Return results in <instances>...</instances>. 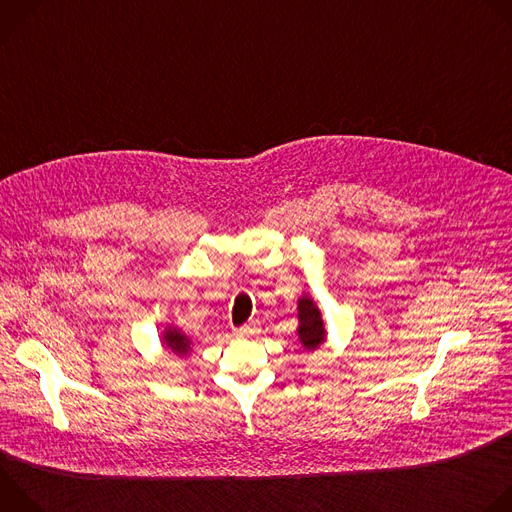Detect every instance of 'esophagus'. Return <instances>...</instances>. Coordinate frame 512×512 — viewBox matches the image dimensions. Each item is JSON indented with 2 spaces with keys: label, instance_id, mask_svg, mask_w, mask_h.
Wrapping results in <instances>:
<instances>
[{
  "label": "esophagus",
  "instance_id": "1",
  "mask_svg": "<svg viewBox=\"0 0 512 512\" xmlns=\"http://www.w3.org/2000/svg\"><path fill=\"white\" fill-rule=\"evenodd\" d=\"M257 332H259V326H257V324H245V326L237 328V336H239V338H253Z\"/></svg>",
  "mask_w": 512,
  "mask_h": 512
}]
</instances>
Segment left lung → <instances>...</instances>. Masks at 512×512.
I'll return each instance as SVG.
<instances>
[{
    "label": "left lung",
    "instance_id": "obj_1",
    "mask_svg": "<svg viewBox=\"0 0 512 512\" xmlns=\"http://www.w3.org/2000/svg\"><path fill=\"white\" fill-rule=\"evenodd\" d=\"M298 338L306 350H316L326 340V326L322 320V312L310 296H302L298 300Z\"/></svg>",
    "mask_w": 512,
    "mask_h": 512
}]
</instances>
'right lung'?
Segmentation results:
<instances>
[{"label":"right lung","instance_id":"add662e5","mask_svg":"<svg viewBox=\"0 0 512 512\" xmlns=\"http://www.w3.org/2000/svg\"><path fill=\"white\" fill-rule=\"evenodd\" d=\"M162 342H164L174 354H178V356H186V354L190 352V340H188V336L182 334V332H180L178 328H174V326H168V328L164 330Z\"/></svg>","mask_w":512,"mask_h":512}]
</instances>
